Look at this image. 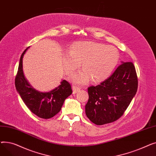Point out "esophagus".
<instances>
[{
    "label": "esophagus",
    "instance_id": "34e87169",
    "mask_svg": "<svg viewBox=\"0 0 156 156\" xmlns=\"http://www.w3.org/2000/svg\"><path fill=\"white\" fill-rule=\"evenodd\" d=\"M72 88H73V94H75L78 93L80 90V88L78 87H76L75 85H73Z\"/></svg>",
    "mask_w": 156,
    "mask_h": 156
}]
</instances>
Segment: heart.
Returning <instances> with one entry per match:
<instances>
[{
	"label": "heart",
	"instance_id": "heart-1",
	"mask_svg": "<svg viewBox=\"0 0 156 156\" xmlns=\"http://www.w3.org/2000/svg\"><path fill=\"white\" fill-rule=\"evenodd\" d=\"M68 53L62 59L66 73L72 74L80 66V62L83 68L70 77L73 83L78 85L86 84L91 78L95 82L107 79L119 61L115 47L92 42H76Z\"/></svg>",
	"mask_w": 156,
	"mask_h": 156
}]
</instances>
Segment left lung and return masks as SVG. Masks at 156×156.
I'll use <instances>...</instances> for the list:
<instances>
[{"instance_id": "1", "label": "left lung", "mask_w": 156, "mask_h": 156, "mask_svg": "<svg viewBox=\"0 0 156 156\" xmlns=\"http://www.w3.org/2000/svg\"><path fill=\"white\" fill-rule=\"evenodd\" d=\"M138 79L132 62H122L105 81L88 88L87 118L97 125L110 123L122 116L135 95Z\"/></svg>"}]
</instances>
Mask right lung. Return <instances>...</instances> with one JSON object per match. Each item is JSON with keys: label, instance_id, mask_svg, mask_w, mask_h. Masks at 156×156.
I'll return each instance as SVG.
<instances>
[{"label": "right lung", "instance_id": "right-lung-1", "mask_svg": "<svg viewBox=\"0 0 156 156\" xmlns=\"http://www.w3.org/2000/svg\"><path fill=\"white\" fill-rule=\"evenodd\" d=\"M28 48L21 55L15 87L27 108L40 118L49 119L58 113L65 99L72 94L71 86L66 80H62L61 85L49 92H40L33 88L24 76L23 58Z\"/></svg>", "mask_w": 156, "mask_h": 156}]
</instances>
